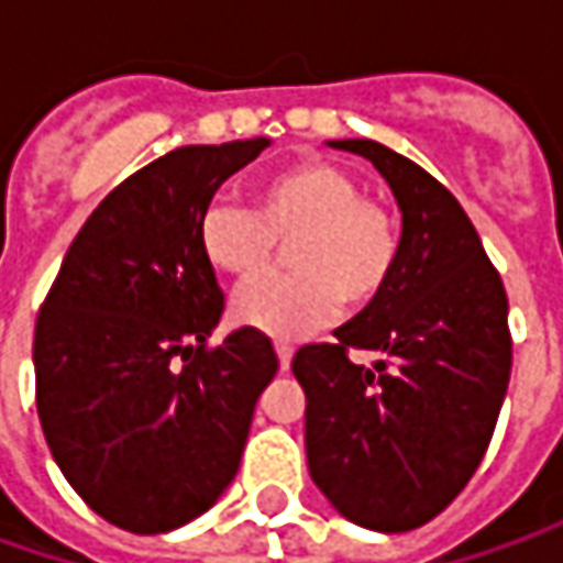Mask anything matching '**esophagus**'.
I'll use <instances>...</instances> for the list:
<instances>
[{
    "mask_svg": "<svg viewBox=\"0 0 563 563\" xmlns=\"http://www.w3.org/2000/svg\"><path fill=\"white\" fill-rule=\"evenodd\" d=\"M275 354H278V366H282V369H288L294 357V344L291 341H275Z\"/></svg>",
    "mask_w": 563,
    "mask_h": 563,
    "instance_id": "34e87169",
    "label": "esophagus"
}]
</instances>
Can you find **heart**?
Listing matches in <instances>:
<instances>
[{
	"label": "heart",
	"instance_id": "heart-1",
	"mask_svg": "<svg viewBox=\"0 0 563 563\" xmlns=\"http://www.w3.org/2000/svg\"><path fill=\"white\" fill-rule=\"evenodd\" d=\"M291 275L260 282L234 300V322L297 338L347 310L373 307L400 263V225L388 206L360 194L357 178L325 159L275 168L250 190V212L209 206L197 225L206 266L231 282L266 275L285 247Z\"/></svg>",
	"mask_w": 563,
	"mask_h": 563
}]
</instances>
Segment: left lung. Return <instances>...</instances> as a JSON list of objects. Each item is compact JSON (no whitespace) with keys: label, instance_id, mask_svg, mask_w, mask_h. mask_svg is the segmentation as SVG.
<instances>
[{"label":"left lung","instance_id":"obj_1","mask_svg":"<svg viewBox=\"0 0 563 563\" xmlns=\"http://www.w3.org/2000/svg\"><path fill=\"white\" fill-rule=\"evenodd\" d=\"M376 165L400 209V263L335 344L294 354L307 464L351 523L407 532L442 514L486 454L510 378L508 294L461 203L376 141H329ZM369 350L360 367L346 357Z\"/></svg>","mask_w":563,"mask_h":563}]
</instances>
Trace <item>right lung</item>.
Instances as JSON below:
<instances>
[{
	"label": "right lung",
	"mask_w": 563,
	"mask_h": 563,
	"mask_svg": "<svg viewBox=\"0 0 563 563\" xmlns=\"http://www.w3.org/2000/svg\"><path fill=\"white\" fill-rule=\"evenodd\" d=\"M266 146H178L143 165L77 231L40 307L43 435L71 488L121 530L156 536L212 508L278 373L256 329L206 344L225 294L197 247L212 194Z\"/></svg>",
	"instance_id": "1"
}]
</instances>
